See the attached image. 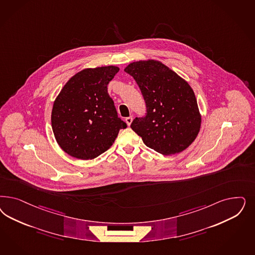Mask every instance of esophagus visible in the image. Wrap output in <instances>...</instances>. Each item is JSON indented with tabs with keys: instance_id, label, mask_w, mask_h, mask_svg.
<instances>
[{
	"instance_id": "obj_1",
	"label": "esophagus",
	"mask_w": 255,
	"mask_h": 255,
	"mask_svg": "<svg viewBox=\"0 0 255 255\" xmlns=\"http://www.w3.org/2000/svg\"><path fill=\"white\" fill-rule=\"evenodd\" d=\"M132 120H133V117H132V116H129V117H127V118H126V122L128 124V126H130V125H131Z\"/></svg>"
}]
</instances>
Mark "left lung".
<instances>
[{
  "mask_svg": "<svg viewBox=\"0 0 255 255\" xmlns=\"http://www.w3.org/2000/svg\"><path fill=\"white\" fill-rule=\"evenodd\" d=\"M140 87L146 114L130 128L145 145L162 155L180 153L196 139L201 115L189 83L159 61L133 62L125 68Z\"/></svg>",
  "mask_w": 255,
  "mask_h": 255,
  "instance_id": "left-lung-1",
  "label": "left lung"
}]
</instances>
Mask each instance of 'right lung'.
Returning a JSON list of instances; mask_svg holds the SVG:
<instances>
[{
	"label": "right lung",
	"instance_id": "right-lung-1",
	"mask_svg": "<svg viewBox=\"0 0 255 255\" xmlns=\"http://www.w3.org/2000/svg\"><path fill=\"white\" fill-rule=\"evenodd\" d=\"M119 67L86 68L66 82L53 103L51 127L58 144L80 159H93L113 145L126 128L108 94Z\"/></svg>",
	"mask_w": 255,
	"mask_h": 255
}]
</instances>
